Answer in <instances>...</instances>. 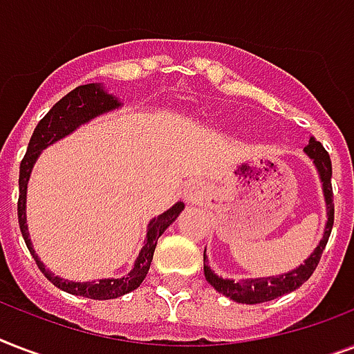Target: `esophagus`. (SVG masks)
<instances>
[{
	"mask_svg": "<svg viewBox=\"0 0 354 354\" xmlns=\"http://www.w3.org/2000/svg\"><path fill=\"white\" fill-rule=\"evenodd\" d=\"M185 198H187L189 204H196L200 200H204V193L200 191L196 185H193L191 189H187V193H185Z\"/></svg>",
	"mask_w": 354,
	"mask_h": 354,
	"instance_id": "1",
	"label": "esophagus"
}]
</instances>
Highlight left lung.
I'll use <instances>...</instances> for the list:
<instances>
[{
  "label": "left lung",
  "mask_w": 354,
  "mask_h": 354,
  "mask_svg": "<svg viewBox=\"0 0 354 354\" xmlns=\"http://www.w3.org/2000/svg\"><path fill=\"white\" fill-rule=\"evenodd\" d=\"M305 154L314 161V165L318 169L319 180L324 185V196L325 204H327V224H325L324 239L319 241L310 257L297 266L288 274L283 275H272V277H255V279H222L207 266V257H205L204 250V274L205 279L209 283L216 292H221L226 297L233 299L236 303H246V305H255V303H264L272 301L275 297L285 296L288 292H294L296 288L305 283V281L314 274V270L318 266L322 253H324L327 241H329L330 230L335 224V202H333V185H330V176H333V165H330L329 152L324 149V145L310 138L308 145L305 147Z\"/></svg>",
  "instance_id": "obj_1"
}]
</instances>
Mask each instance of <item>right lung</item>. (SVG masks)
<instances>
[{"mask_svg":"<svg viewBox=\"0 0 354 354\" xmlns=\"http://www.w3.org/2000/svg\"><path fill=\"white\" fill-rule=\"evenodd\" d=\"M121 106V102L118 101V97H113L112 93L104 91L101 84H84L75 88L73 91H69L68 95L62 97L55 106L46 113V118L41 119L36 124L35 132L30 136L29 147L25 152L21 165H19V198H18V222L24 241L29 248V252L32 253L38 268L47 279L51 281L53 285L58 286L60 290L73 294V296L90 297V299H115L121 297L128 292L136 290L143 279L149 274L150 263H152V255H154L156 244L161 233L165 232L167 227L171 226L172 222L176 221L178 215L182 213L183 202H176L171 209H167L165 213H161L160 216L152 218L147 227V239L141 248V252L138 255V261L133 264V268L130 270V274L127 277H119V279H99L91 281V283H73V281L60 279L58 275L51 274L49 270L44 266L38 255H36L32 242L29 239V232H27V216H25V200H27V182H29L30 171L35 161L38 160V156L46 147L53 145L58 139L66 138L69 133L77 130L80 124H84L90 119L102 115V113L112 112L115 108Z\"/></svg>","mask_w":354,"mask_h":354,"instance_id":"1","label":"right lung"}]
</instances>
